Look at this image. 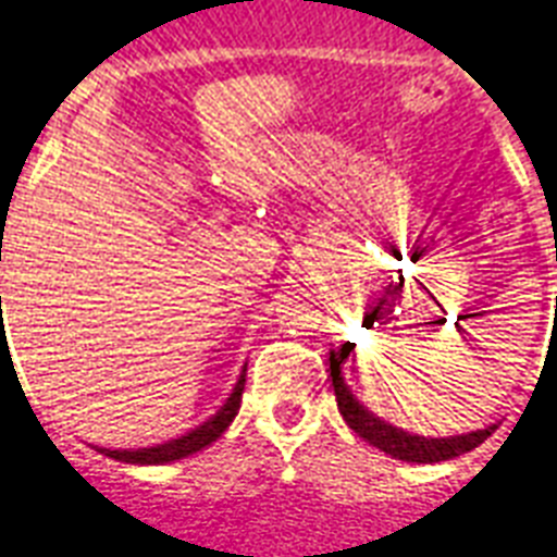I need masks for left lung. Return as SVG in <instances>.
<instances>
[{"mask_svg": "<svg viewBox=\"0 0 557 557\" xmlns=\"http://www.w3.org/2000/svg\"><path fill=\"white\" fill-rule=\"evenodd\" d=\"M343 349L329 351V363H332V386L334 397H337V409H341L343 420L349 423V429H355L357 435L369 441L372 446H377L381 451L392 455L397 460H406V463H441V460H451L463 455V451H472L474 446H481L486 437L495 432L498 426L478 429V432H469V435H451V437H423V435H409L404 429L392 426L386 420H381L377 414L366 409L351 388L346 386L341 374L343 363Z\"/></svg>", "mask_w": 557, "mask_h": 557, "instance_id": "left-lung-1", "label": "left lung"}]
</instances>
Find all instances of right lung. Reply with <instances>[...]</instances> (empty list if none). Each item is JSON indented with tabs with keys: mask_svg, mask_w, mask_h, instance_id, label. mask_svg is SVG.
<instances>
[{
	"mask_svg": "<svg viewBox=\"0 0 557 557\" xmlns=\"http://www.w3.org/2000/svg\"><path fill=\"white\" fill-rule=\"evenodd\" d=\"M243 388H246V366H243V372H239L237 383H234L232 395L225 400L216 414L200 423L191 432H185L183 437H174V441L157 443V446H146V449H99L108 458L122 460V463H139V467H157V463H171V460H183L194 451L206 449L216 437L223 435L225 429L232 426V420L237 418L239 404H243Z\"/></svg>",
	"mask_w": 557,
	"mask_h": 557,
	"instance_id": "add662e5",
	"label": "right lung"
}]
</instances>
